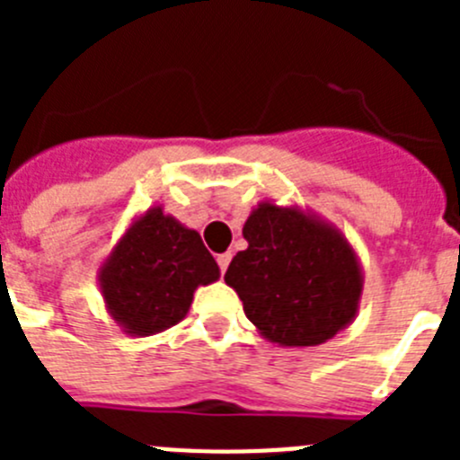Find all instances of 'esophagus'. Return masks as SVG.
Returning <instances> with one entry per match:
<instances>
[{
  "label": "esophagus",
  "instance_id": "1",
  "mask_svg": "<svg viewBox=\"0 0 460 460\" xmlns=\"http://www.w3.org/2000/svg\"><path fill=\"white\" fill-rule=\"evenodd\" d=\"M230 258H233V255H230V253H221L217 258L218 260V267H221V274L227 270V265H230Z\"/></svg>",
  "mask_w": 460,
  "mask_h": 460
}]
</instances>
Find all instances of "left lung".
Wrapping results in <instances>:
<instances>
[{"instance_id": "1", "label": "left lung", "mask_w": 460, "mask_h": 460, "mask_svg": "<svg viewBox=\"0 0 460 460\" xmlns=\"http://www.w3.org/2000/svg\"><path fill=\"white\" fill-rule=\"evenodd\" d=\"M249 242L226 271L260 336L283 348L327 343L359 313L364 271L334 223L262 200L242 230Z\"/></svg>"}]
</instances>
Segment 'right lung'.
<instances>
[{
    "label": "right lung",
    "mask_w": 460,
    "mask_h": 460,
    "mask_svg": "<svg viewBox=\"0 0 460 460\" xmlns=\"http://www.w3.org/2000/svg\"><path fill=\"white\" fill-rule=\"evenodd\" d=\"M218 276L200 234L156 205L128 223L101 262L99 290L121 332L142 339L181 323L193 292Z\"/></svg>",
    "instance_id": "obj_1"
}]
</instances>
